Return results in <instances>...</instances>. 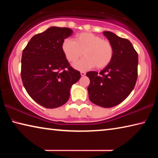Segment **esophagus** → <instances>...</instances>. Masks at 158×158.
I'll return each mask as SVG.
<instances>
[{
    "instance_id": "1",
    "label": "esophagus",
    "mask_w": 158,
    "mask_h": 158,
    "mask_svg": "<svg viewBox=\"0 0 158 158\" xmlns=\"http://www.w3.org/2000/svg\"><path fill=\"white\" fill-rule=\"evenodd\" d=\"M81 73V76L85 75V72H81V73Z\"/></svg>"
}]
</instances>
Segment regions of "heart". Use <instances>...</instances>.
Masks as SVG:
<instances>
[{"instance_id": "obj_1", "label": "heart", "mask_w": 158, "mask_h": 158, "mask_svg": "<svg viewBox=\"0 0 158 158\" xmlns=\"http://www.w3.org/2000/svg\"><path fill=\"white\" fill-rule=\"evenodd\" d=\"M62 50L67 60L71 63L75 62L84 53L85 57L73 65L79 70H87L95 66L97 69H103L109 65L114 57L111 42L89 32L76 35L74 41L64 40Z\"/></svg>"}]
</instances>
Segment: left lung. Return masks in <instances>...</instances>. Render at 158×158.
Here are the masks:
<instances>
[{
	"mask_svg": "<svg viewBox=\"0 0 158 158\" xmlns=\"http://www.w3.org/2000/svg\"><path fill=\"white\" fill-rule=\"evenodd\" d=\"M114 47V57L98 74L86 73L90 100L102 107L110 108L121 103L135 86L138 76V54L131 42L110 31H104Z\"/></svg>",
	"mask_w": 158,
	"mask_h": 158,
	"instance_id": "8db88e82",
	"label": "left lung"
}]
</instances>
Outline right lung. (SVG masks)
Instances as JSON below:
<instances>
[{"instance_id":"add662e5","label":"right lung","mask_w":158,"mask_h":158,"mask_svg":"<svg viewBox=\"0 0 158 158\" xmlns=\"http://www.w3.org/2000/svg\"><path fill=\"white\" fill-rule=\"evenodd\" d=\"M69 28L52 26L34 35L22 52L21 77L34 101L53 109L68 101L71 86L81 74L72 68L62 50V43L72 35Z\"/></svg>"}]
</instances>
